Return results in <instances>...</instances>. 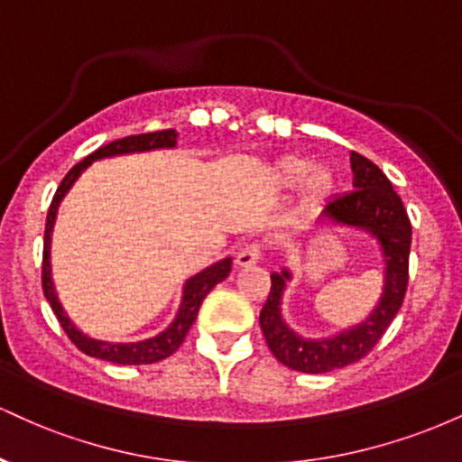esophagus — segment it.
Segmentation results:
<instances>
[{
    "label": "esophagus",
    "instance_id": "1",
    "mask_svg": "<svg viewBox=\"0 0 462 462\" xmlns=\"http://www.w3.org/2000/svg\"><path fill=\"white\" fill-rule=\"evenodd\" d=\"M261 261V247L258 245H245L236 252V267H254Z\"/></svg>",
    "mask_w": 462,
    "mask_h": 462
}]
</instances>
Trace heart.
<instances>
[{"mask_svg": "<svg viewBox=\"0 0 462 462\" xmlns=\"http://www.w3.org/2000/svg\"><path fill=\"white\" fill-rule=\"evenodd\" d=\"M272 184L275 190H293L304 184L306 204L315 206L330 195L334 180L326 164L312 167V161L306 156H284L275 162Z\"/></svg>", "mask_w": 462, "mask_h": 462, "instance_id": "1", "label": "heart"}]
</instances>
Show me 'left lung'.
<instances>
[{
	"instance_id": "8db88e82",
	"label": "left lung",
	"mask_w": 462,
	"mask_h": 462,
	"mask_svg": "<svg viewBox=\"0 0 462 462\" xmlns=\"http://www.w3.org/2000/svg\"><path fill=\"white\" fill-rule=\"evenodd\" d=\"M352 162V190L337 195L323 204L319 221L332 227L363 232L378 243L383 261V293L365 319L354 326L310 338L295 332L282 315L286 284L293 280V272L280 263L272 273V291L261 310V328L269 349L280 363L301 374H326V371L347 367L380 341L389 323L395 319L408 286V254H411V221L393 190L389 178L369 158L349 153Z\"/></svg>"
}]
</instances>
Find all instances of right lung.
I'll return each mask as SVG.
<instances>
[{
    "mask_svg": "<svg viewBox=\"0 0 462 462\" xmlns=\"http://www.w3.org/2000/svg\"><path fill=\"white\" fill-rule=\"evenodd\" d=\"M176 145H178L176 130L125 136V139L108 143V145L99 147L97 152H93L91 156H87L82 162L76 164V167L67 173L65 180H62L60 187L56 190L54 199H51L50 213H47V224H45L43 293L47 301H50L51 310L56 312L62 330L67 332V337L71 338V341L76 343V347L82 349L87 356L108 360V363H116V365H152V363H158V360L171 356V354L182 346L184 337H187L190 326H193L195 317H198L199 312L201 301H204L206 295H208L217 284L224 282L232 272V258L226 256L221 258V261L210 264V267L201 269L199 273L190 275L182 286V298H180V306H178L176 317H173V321L169 323L162 332H158L156 337L143 338V341H132V343L102 341V338L88 337V334H84L76 323L69 319L65 309H62L60 300H58L54 278H51V235H54L58 208H60L62 199L67 198L69 190L73 189V184L78 182V178L82 176L93 162L104 161V158L130 156V153H145V152H156V150H173Z\"/></svg>",
    "mask_w": 462,
    "mask_h": 462,
    "instance_id": "1",
    "label": "right lung"
}]
</instances>
